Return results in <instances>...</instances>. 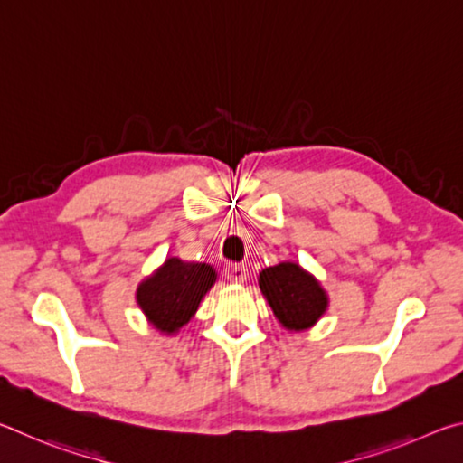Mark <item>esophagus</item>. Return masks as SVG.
Returning <instances> with one entry per match:
<instances>
[{
	"label": "esophagus",
	"mask_w": 463,
	"mask_h": 463,
	"mask_svg": "<svg viewBox=\"0 0 463 463\" xmlns=\"http://www.w3.org/2000/svg\"><path fill=\"white\" fill-rule=\"evenodd\" d=\"M226 278H229L231 281H234V284H242V281H247L249 271H247L245 265L231 263L229 268H226Z\"/></svg>",
	"instance_id": "1"
}]
</instances>
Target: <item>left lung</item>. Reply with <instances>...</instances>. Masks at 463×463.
<instances>
[{
	"instance_id": "left-lung-1",
	"label": "left lung",
	"mask_w": 463,
	"mask_h": 463,
	"mask_svg": "<svg viewBox=\"0 0 463 463\" xmlns=\"http://www.w3.org/2000/svg\"><path fill=\"white\" fill-rule=\"evenodd\" d=\"M260 288L273 315L289 331H302L326 310V294L318 281L296 263H279L260 273Z\"/></svg>"
}]
</instances>
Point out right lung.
I'll return each mask as SVG.
<instances>
[{"mask_svg":"<svg viewBox=\"0 0 463 463\" xmlns=\"http://www.w3.org/2000/svg\"><path fill=\"white\" fill-rule=\"evenodd\" d=\"M214 281L216 271L210 265L171 257L155 276L138 286V307L161 333H175L198 310L200 300Z\"/></svg>","mask_w":463,"mask_h":463,"instance_id":"right-lung-1","label":"right lung"}]
</instances>
